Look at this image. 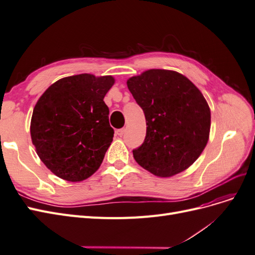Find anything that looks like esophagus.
Instances as JSON below:
<instances>
[{"mask_svg":"<svg viewBox=\"0 0 255 255\" xmlns=\"http://www.w3.org/2000/svg\"><path fill=\"white\" fill-rule=\"evenodd\" d=\"M125 133H126V129H125V128H120V129L116 130V134H117V135L120 136V137L125 135Z\"/></svg>","mask_w":255,"mask_h":255,"instance_id":"1","label":"esophagus"}]
</instances>
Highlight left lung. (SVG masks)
<instances>
[{"label":"left lung","mask_w":255,"mask_h":255,"mask_svg":"<svg viewBox=\"0 0 255 255\" xmlns=\"http://www.w3.org/2000/svg\"><path fill=\"white\" fill-rule=\"evenodd\" d=\"M145 117L143 143L135 160L158 177L186 170L201 155L210 138L211 110L202 92L186 76L150 69L127 82Z\"/></svg>","instance_id":"1"}]
</instances>
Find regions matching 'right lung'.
Wrapping results in <instances>:
<instances>
[{
    "mask_svg": "<svg viewBox=\"0 0 255 255\" xmlns=\"http://www.w3.org/2000/svg\"><path fill=\"white\" fill-rule=\"evenodd\" d=\"M114 84L112 75L82 73L53 83L38 99L30 120L32 142L60 179L81 182L101 166L114 137L103 99Z\"/></svg>",
    "mask_w": 255,
    "mask_h": 255,
    "instance_id": "add662e5",
    "label": "right lung"
}]
</instances>
